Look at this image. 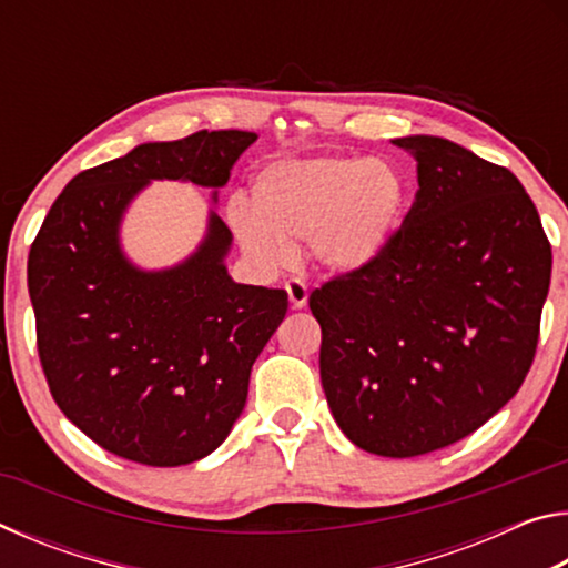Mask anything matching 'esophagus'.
<instances>
[{
	"mask_svg": "<svg viewBox=\"0 0 568 568\" xmlns=\"http://www.w3.org/2000/svg\"><path fill=\"white\" fill-rule=\"evenodd\" d=\"M285 293H287V297H291L293 307H305L307 305V287L301 281H287Z\"/></svg>",
	"mask_w": 568,
	"mask_h": 568,
	"instance_id": "1",
	"label": "esophagus"
}]
</instances>
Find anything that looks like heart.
I'll list each match as a JSON object with an SVG mask.
<instances>
[{
    "label": "heart",
    "instance_id": "b5f03b06",
    "mask_svg": "<svg viewBox=\"0 0 568 568\" xmlns=\"http://www.w3.org/2000/svg\"><path fill=\"white\" fill-rule=\"evenodd\" d=\"M408 205V180L388 160L315 158L277 162L253 185V213L233 205L230 225L250 261L277 271L311 245L325 271L381 261Z\"/></svg>",
    "mask_w": 568,
    "mask_h": 568
}]
</instances>
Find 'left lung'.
I'll return each mask as SVG.
<instances>
[{
	"label": "left lung",
	"instance_id": "1",
	"mask_svg": "<svg viewBox=\"0 0 568 568\" xmlns=\"http://www.w3.org/2000/svg\"><path fill=\"white\" fill-rule=\"evenodd\" d=\"M393 145L418 168L386 253L311 293L321 381L355 446L410 458L474 434L531 368L551 245L511 170L444 138Z\"/></svg>",
	"mask_w": 568,
	"mask_h": 568
}]
</instances>
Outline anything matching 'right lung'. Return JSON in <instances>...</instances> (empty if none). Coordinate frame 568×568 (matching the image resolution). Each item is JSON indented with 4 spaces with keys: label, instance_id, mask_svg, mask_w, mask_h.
<instances>
[{
    "label": "right lung",
    "instance_id": "right-lung-1",
    "mask_svg": "<svg viewBox=\"0 0 568 568\" xmlns=\"http://www.w3.org/2000/svg\"><path fill=\"white\" fill-rule=\"evenodd\" d=\"M255 132L200 130L145 142L67 182L37 233L27 283L47 386L84 436L142 466H185L223 444L287 293L227 275V225L185 263L140 271L120 223L150 180L223 187ZM217 197V192H213Z\"/></svg>",
    "mask_w": 568,
    "mask_h": 568
}]
</instances>
